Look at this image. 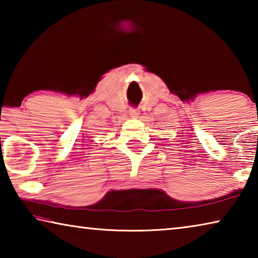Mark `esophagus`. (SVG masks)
Instances as JSON below:
<instances>
[{
  "instance_id": "1",
  "label": "esophagus",
  "mask_w": 258,
  "mask_h": 258,
  "mask_svg": "<svg viewBox=\"0 0 258 258\" xmlns=\"http://www.w3.org/2000/svg\"><path fill=\"white\" fill-rule=\"evenodd\" d=\"M130 115L132 118H139L140 111L138 110V109H130Z\"/></svg>"
}]
</instances>
